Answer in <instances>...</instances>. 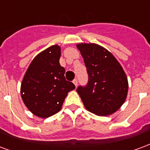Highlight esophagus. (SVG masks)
I'll list each match as a JSON object with an SVG mask.
<instances>
[{
  "instance_id": "1",
  "label": "esophagus",
  "mask_w": 150,
  "mask_h": 150,
  "mask_svg": "<svg viewBox=\"0 0 150 150\" xmlns=\"http://www.w3.org/2000/svg\"><path fill=\"white\" fill-rule=\"evenodd\" d=\"M73 83L75 85V87H77V85H78V80H77L76 79H75L73 80Z\"/></svg>"
}]
</instances>
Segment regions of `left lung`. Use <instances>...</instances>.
Masks as SVG:
<instances>
[{
  "label": "left lung",
  "instance_id": "left-lung-1",
  "mask_svg": "<svg viewBox=\"0 0 150 150\" xmlns=\"http://www.w3.org/2000/svg\"><path fill=\"white\" fill-rule=\"evenodd\" d=\"M88 73L86 87L77 92L86 109L97 116H109L125 103L129 83L124 69L107 49L96 43L76 45Z\"/></svg>",
  "mask_w": 150,
  "mask_h": 150
}]
</instances>
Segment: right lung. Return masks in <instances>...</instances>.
Wrapping results in <instances>:
<instances>
[{
	"label": "right lung",
	"mask_w": 150,
	"mask_h": 150,
	"mask_svg": "<svg viewBox=\"0 0 150 150\" xmlns=\"http://www.w3.org/2000/svg\"><path fill=\"white\" fill-rule=\"evenodd\" d=\"M60 56L59 45L40 52L30 62L21 82V96L25 105L41 118L59 112L69 91L75 88L74 83L66 80Z\"/></svg>",
	"instance_id": "obj_1"
}]
</instances>
